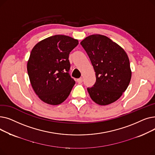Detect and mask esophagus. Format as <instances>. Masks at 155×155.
<instances>
[{
    "mask_svg": "<svg viewBox=\"0 0 155 155\" xmlns=\"http://www.w3.org/2000/svg\"><path fill=\"white\" fill-rule=\"evenodd\" d=\"M77 81L78 83H82V82H83V78H78V79L77 80Z\"/></svg>",
    "mask_w": 155,
    "mask_h": 155,
    "instance_id": "1",
    "label": "esophagus"
}]
</instances>
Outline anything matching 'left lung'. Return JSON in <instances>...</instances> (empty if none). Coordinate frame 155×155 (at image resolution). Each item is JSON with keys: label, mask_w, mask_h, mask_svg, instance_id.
<instances>
[{"label": "left lung", "mask_w": 155, "mask_h": 155, "mask_svg": "<svg viewBox=\"0 0 155 155\" xmlns=\"http://www.w3.org/2000/svg\"><path fill=\"white\" fill-rule=\"evenodd\" d=\"M94 67L96 82L87 91L97 104L105 105L116 101L127 89L131 78L125 51L107 36H89L81 41Z\"/></svg>", "instance_id": "obj_1"}]
</instances>
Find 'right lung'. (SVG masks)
I'll use <instances>...</instances> for the list:
<instances>
[{
	"label": "right lung",
	"mask_w": 155,
	"mask_h": 155,
	"mask_svg": "<svg viewBox=\"0 0 155 155\" xmlns=\"http://www.w3.org/2000/svg\"><path fill=\"white\" fill-rule=\"evenodd\" d=\"M78 45L77 39L54 35L42 40L32 48L28 73L32 88L44 102L58 105L70 95L75 82L69 73V54Z\"/></svg>",
	"instance_id": "obj_1"
}]
</instances>
